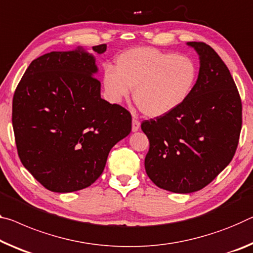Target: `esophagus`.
Here are the masks:
<instances>
[{
  "instance_id": "1",
  "label": "esophagus",
  "mask_w": 253,
  "mask_h": 253,
  "mask_svg": "<svg viewBox=\"0 0 253 253\" xmlns=\"http://www.w3.org/2000/svg\"><path fill=\"white\" fill-rule=\"evenodd\" d=\"M139 127H141V123H139L138 120L133 119V122H131V130L137 131L139 129Z\"/></svg>"
}]
</instances>
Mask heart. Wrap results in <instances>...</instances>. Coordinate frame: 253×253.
<instances>
[{
    "label": "heart",
    "mask_w": 253,
    "mask_h": 253,
    "mask_svg": "<svg viewBox=\"0 0 253 253\" xmlns=\"http://www.w3.org/2000/svg\"><path fill=\"white\" fill-rule=\"evenodd\" d=\"M116 70L103 73V87L111 102L119 103L134 89V102L151 118L167 116L190 97L197 81V67L184 55L137 47L123 53Z\"/></svg>",
    "instance_id": "obj_1"
}]
</instances>
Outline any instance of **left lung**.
<instances>
[{
  "mask_svg": "<svg viewBox=\"0 0 253 253\" xmlns=\"http://www.w3.org/2000/svg\"><path fill=\"white\" fill-rule=\"evenodd\" d=\"M187 45L199 55L194 91L177 110L141 126L150 141L148 178L177 194L203 189L225 169L242 127L241 98L227 66L205 42Z\"/></svg>",
  "mask_w": 253,
  "mask_h": 253,
  "instance_id": "8db88e82",
  "label": "left lung"
}]
</instances>
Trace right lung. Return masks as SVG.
Here are the masks:
<instances>
[{"mask_svg":"<svg viewBox=\"0 0 253 253\" xmlns=\"http://www.w3.org/2000/svg\"><path fill=\"white\" fill-rule=\"evenodd\" d=\"M105 53L106 43L92 47ZM95 57L82 47L34 59L12 103L18 154L46 189L72 192L91 186L112 147L130 133L125 108L101 99Z\"/></svg>","mask_w":253,"mask_h":253,"instance_id":"add662e5","label":"right lung"}]
</instances>
